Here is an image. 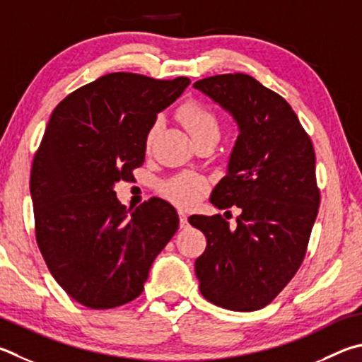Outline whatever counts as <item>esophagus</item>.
Wrapping results in <instances>:
<instances>
[{
  "label": "esophagus",
  "instance_id": "obj_1",
  "mask_svg": "<svg viewBox=\"0 0 362 362\" xmlns=\"http://www.w3.org/2000/svg\"><path fill=\"white\" fill-rule=\"evenodd\" d=\"M179 220H180V228H188V216L183 210H179Z\"/></svg>",
  "mask_w": 362,
  "mask_h": 362
}]
</instances>
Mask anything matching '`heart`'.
<instances>
[{
    "mask_svg": "<svg viewBox=\"0 0 362 362\" xmlns=\"http://www.w3.org/2000/svg\"><path fill=\"white\" fill-rule=\"evenodd\" d=\"M179 118L183 127L188 129V133L192 134L194 142L206 139V137L220 136L218 115L206 103L196 100L185 103L179 109ZM158 129L160 122H155L150 127L146 137L147 147L152 146ZM161 192L169 201L179 204V206H189L207 192V180L198 174H179L164 182L161 185Z\"/></svg>",
    "mask_w": 362,
    "mask_h": 362,
    "instance_id": "heart-1",
    "label": "heart"
}]
</instances>
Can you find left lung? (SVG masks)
I'll use <instances>...</instances> for the list:
<instances>
[{
    "mask_svg": "<svg viewBox=\"0 0 362 362\" xmlns=\"http://www.w3.org/2000/svg\"><path fill=\"white\" fill-rule=\"evenodd\" d=\"M194 88L239 127L228 175L210 196L215 207L240 209L238 226L221 215L188 218L207 239L194 262L199 291L228 310H259L304 261L320 206L315 150L290 104L252 76L218 74Z\"/></svg>",
    "mask_w": 362,
    "mask_h": 362,
    "instance_id": "1",
    "label": "left lung"
}]
</instances>
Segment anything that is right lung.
<instances>
[{"instance_id":"right-lung-1","label":"right lung","mask_w":362,"mask_h":362,"mask_svg":"<svg viewBox=\"0 0 362 362\" xmlns=\"http://www.w3.org/2000/svg\"><path fill=\"white\" fill-rule=\"evenodd\" d=\"M188 83L112 72L72 91L50 115L30 177L36 242L78 304L106 310L136 299L179 228L169 202L153 198L129 212L114 185L133 179L156 114Z\"/></svg>"}]
</instances>
